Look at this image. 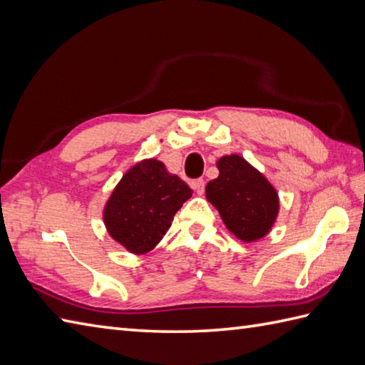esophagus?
<instances>
[{"instance_id":"obj_1","label":"esophagus","mask_w":365,"mask_h":365,"mask_svg":"<svg viewBox=\"0 0 365 365\" xmlns=\"http://www.w3.org/2000/svg\"><path fill=\"white\" fill-rule=\"evenodd\" d=\"M191 186H192V190L196 191L197 194H203V192H205V180H203V179L192 180V182H191Z\"/></svg>"}]
</instances>
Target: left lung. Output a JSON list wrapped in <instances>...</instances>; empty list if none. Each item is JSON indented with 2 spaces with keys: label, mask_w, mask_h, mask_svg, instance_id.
Returning <instances> with one entry per match:
<instances>
[{
  "label": "left lung",
  "mask_w": 365,
  "mask_h": 365,
  "mask_svg": "<svg viewBox=\"0 0 365 365\" xmlns=\"http://www.w3.org/2000/svg\"><path fill=\"white\" fill-rule=\"evenodd\" d=\"M217 169V179L207 185V199L240 240L249 242L262 238L278 215L274 186L240 155L222 157Z\"/></svg>",
  "instance_id": "8db88e82"
}]
</instances>
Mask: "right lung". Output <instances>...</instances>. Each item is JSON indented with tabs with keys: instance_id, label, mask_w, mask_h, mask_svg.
Here are the masks:
<instances>
[{
	"instance_id": "obj_1",
	"label": "right lung",
	"mask_w": 365,
	"mask_h": 365,
	"mask_svg": "<svg viewBox=\"0 0 365 365\" xmlns=\"http://www.w3.org/2000/svg\"><path fill=\"white\" fill-rule=\"evenodd\" d=\"M192 190L171 175L158 160L135 165L108 199L104 221L108 233L133 253L152 250L171 227L174 215Z\"/></svg>"
}]
</instances>
